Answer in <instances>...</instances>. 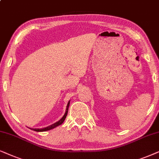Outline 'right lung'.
Instances as JSON below:
<instances>
[{"label":"right lung","instance_id":"1","mask_svg":"<svg viewBox=\"0 0 159 159\" xmlns=\"http://www.w3.org/2000/svg\"><path fill=\"white\" fill-rule=\"evenodd\" d=\"M69 105H70V101L68 102V103H67V105L66 111H65V115L63 116L62 118H61L60 120H58L57 122L54 123V124H52V125H50V126H47V127H45V128H41V129H32V128H30V129H32V130H33V131H35V132H46V131H48V130H50V129H54L55 127H57V126L61 125V124H62V123L64 122L65 118H66V116L67 115V112H68Z\"/></svg>","mask_w":159,"mask_h":159}]
</instances>
